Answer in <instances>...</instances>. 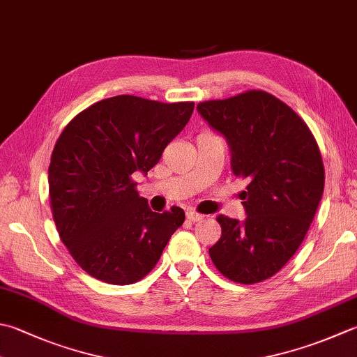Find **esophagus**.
<instances>
[{
    "label": "esophagus",
    "mask_w": 357,
    "mask_h": 357,
    "mask_svg": "<svg viewBox=\"0 0 357 357\" xmlns=\"http://www.w3.org/2000/svg\"><path fill=\"white\" fill-rule=\"evenodd\" d=\"M202 218H204V215L197 213V212H193V211L187 212V220H188V221H192V222H198V221H201Z\"/></svg>",
    "instance_id": "obj_1"
}]
</instances>
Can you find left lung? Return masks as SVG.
<instances>
[{"label": "left lung", "mask_w": 357, "mask_h": 357, "mask_svg": "<svg viewBox=\"0 0 357 357\" xmlns=\"http://www.w3.org/2000/svg\"><path fill=\"white\" fill-rule=\"evenodd\" d=\"M201 117L225 136L246 218L220 215L221 238L208 249L232 282L252 284L277 274L297 252L317 212L325 170L312 132L288 105L264 91L202 102Z\"/></svg>", "instance_id": "1"}]
</instances>
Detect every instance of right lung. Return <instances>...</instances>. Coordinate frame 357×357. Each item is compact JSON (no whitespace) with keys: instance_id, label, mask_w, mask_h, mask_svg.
<instances>
[{"instance_id":"add662e5","label":"right lung","mask_w":357,"mask_h":357,"mask_svg":"<svg viewBox=\"0 0 357 357\" xmlns=\"http://www.w3.org/2000/svg\"><path fill=\"white\" fill-rule=\"evenodd\" d=\"M193 108L116 96L82 111L60 135L47 176L54 221L74 260L97 280H141L183 226V208L153 212L131 174L158 164Z\"/></svg>"}]
</instances>
